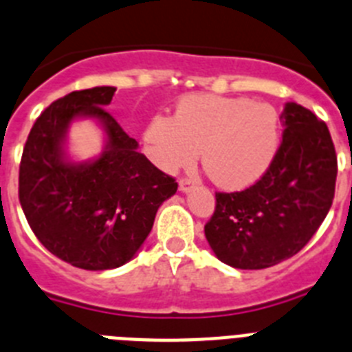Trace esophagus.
<instances>
[{
    "mask_svg": "<svg viewBox=\"0 0 352 352\" xmlns=\"http://www.w3.org/2000/svg\"><path fill=\"white\" fill-rule=\"evenodd\" d=\"M192 188H194V182H192L190 178H182V179H179V190H182L183 194H186V192H190Z\"/></svg>",
    "mask_w": 352,
    "mask_h": 352,
    "instance_id": "obj_1",
    "label": "esophagus"
}]
</instances>
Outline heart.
<instances>
[{
    "instance_id": "1",
    "label": "heart",
    "mask_w": 352,
    "mask_h": 352,
    "mask_svg": "<svg viewBox=\"0 0 352 352\" xmlns=\"http://www.w3.org/2000/svg\"><path fill=\"white\" fill-rule=\"evenodd\" d=\"M146 153L162 170L203 166L227 190L247 188L272 166L280 146V121L272 105L250 98L188 95L174 118L155 114L144 130Z\"/></svg>"
}]
</instances>
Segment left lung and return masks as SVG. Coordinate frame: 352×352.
Here are the masks:
<instances>
[{"instance_id": "left-lung-1", "label": "left lung", "mask_w": 352, "mask_h": 352, "mask_svg": "<svg viewBox=\"0 0 352 352\" xmlns=\"http://www.w3.org/2000/svg\"><path fill=\"white\" fill-rule=\"evenodd\" d=\"M275 158L241 192H217L204 226L208 243L222 263L263 270L289 259L309 243L335 195L337 153L324 121L289 102Z\"/></svg>"}]
</instances>
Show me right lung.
I'll return each instance as SVG.
<instances>
[{
	"label": "right lung",
	"instance_id": "add662e5",
	"mask_svg": "<svg viewBox=\"0 0 352 352\" xmlns=\"http://www.w3.org/2000/svg\"><path fill=\"white\" fill-rule=\"evenodd\" d=\"M116 88L96 86L52 102L28 135L19 167V201L40 243L80 270H113L129 263L148 238L160 204L178 183L142 153L105 105ZM76 117L101 121L102 155L76 164L64 153Z\"/></svg>",
	"mask_w": 352,
	"mask_h": 352
}]
</instances>
